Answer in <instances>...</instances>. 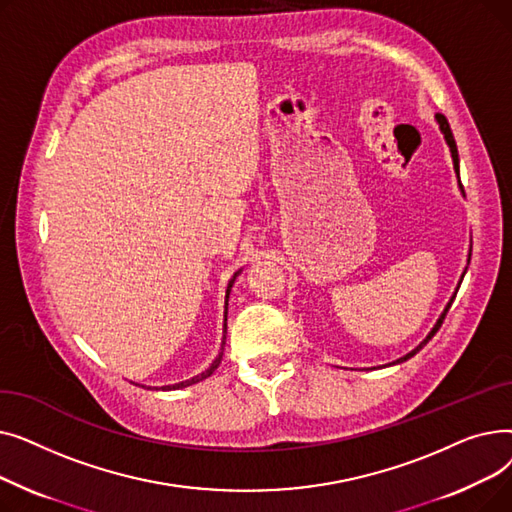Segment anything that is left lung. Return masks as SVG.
I'll return each instance as SVG.
<instances>
[{
    "label": "left lung",
    "mask_w": 512,
    "mask_h": 512,
    "mask_svg": "<svg viewBox=\"0 0 512 512\" xmlns=\"http://www.w3.org/2000/svg\"><path fill=\"white\" fill-rule=\"evenodd\" d=\"M436 122H438V126H440V130H442V134H444V141H446V145L450 147V155H452V166H454V174H456V178H459V186H461V193L465 195V191H463V184H461V168H459V149H456V143H454V137H452V130H450V124H448V120L442 116V114H436ZM469 259H471V255H469ZM469 259H467V263H469ZM463 278H465V272H463V276H461V282H463ZM461 282H459V286H461ZM456 286V288H459ZM456 292V290H454ZM454 297L456 294H452V299L446 303V307H444V311H442V315L438 317V321L434 324V328L429 330V334L413 348L411 353H407L405 357H400V359H396V361H392L390 365H396V363H405L407 359H411L413 355H417L421 348L434 338V334L440 330V326H442V321H444V317H446V313H448V309H450V305H452V301H454Z\"/></svg>",
    "instance_id": "left-lung-1"
}]
</instances>
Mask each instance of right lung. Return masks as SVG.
<instances>
[{"label": "right lung", "instance_id": "1", "mask_svg": "<svg viewBox=\"0 0 512 512\" xmlns=\"http://www.w3.org/2000/svg\"><path fill=\"white\" fill-rule=\"evenodd\" d=\"M242 270H238V272H234V276L230 278V282H228V286H226V305H224V336H222V346H220V353H218V357L213 359V363L205 369V371H201V373H197L195 378H191V380H184V382H178V384H172V386H164L161 390H180V388H186V386H193V384H197V382H201V380H205V378H209V375L220 367V363H222V357H224V344H226V332H228V299H230V290H232V286H234V280H236V276L240 274ZM137 386H141V384H137ZM145 388V386H143Z\"/></svg>", "mask_w": 512, "mask_h": 512}]
</instances>
